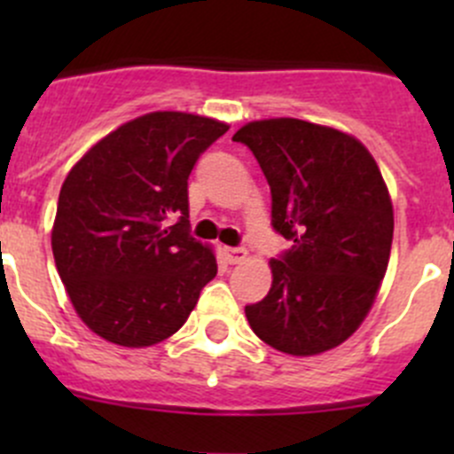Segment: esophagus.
<instances>
[{"label": "esophagus", "mask_w": 454, "mask_h": 454, "mask_svg": "<svg viewBox=\"0 0 454 454\" xmlns=\"http://www.w3.org/2000/svg\"><path fill=\"white\" fill-rule=\"evenodd\" d=\"M223 256H226L228 263L237 265V263H241V261H246L248 253H246L244 248H223Z\"/></svg>", "instance_id": "1"}]
</instances>
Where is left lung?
I'll return each instance as SVG.
<instances>
[{
  "mask_svg": "<svg viewBox=\"0 0 454 454\" xmlns=\"http://www.w3.org/2000/svg\"><path fill=\"white\" fill-rule=\"evenodd\" d=\"M272 193V228L292 248L270 261L272 287L246 305L253 332L290 356L345 342L373 305L393 241V206L367 146L299 118L241 127Z\"/></svg>",
  "mask_w": 454,
  "mask_h": 454,
  "instance_id": "left-lung-1",
  "label": "left lung"
}]
</instances>
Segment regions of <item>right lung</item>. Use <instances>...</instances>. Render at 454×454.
<instances>
[{"label":"right lung","instance_id":"1","mask_svg":"<svg viewBox=\"0 0 454 454\" xmlns=\"http://www.w3.org/2000/svg\"><path fill=\"white\" fill-rule=\"evenodd\" d=\"M226 131L195 114H145L67 173L54 263L76 314L105 340L151 347L173 336L217 274L213 250L189 232V176Z\"/></svg>","mask_w":454,"mask_h":454}]
</instances>
